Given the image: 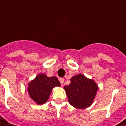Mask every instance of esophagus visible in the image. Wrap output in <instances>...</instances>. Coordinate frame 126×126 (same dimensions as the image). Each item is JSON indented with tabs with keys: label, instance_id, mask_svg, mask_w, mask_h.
Listing matches in <instances>:
<instances>
[{
	"label": "esophagus",
	"instance_id": "obj_1",
	"mask_svg": "<svg viewBox=\"0 0 126 126\" xmlns=\"http://www.w3.org/2000/svg\"><path fill=\"white\" fill-rule=\"evenodd\" d=\"M59 80H60V83L62 84V85L64 83V79H63V78H60V79H59Z\"/></svg>",
	"mask_w": 126,
	"mask_h": 126
}]
</instances>
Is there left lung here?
Instances as JSON below:
<instances>
[{
	"label": "left lung",
	"mask_w": 126,
	"mask_h": 126,
	"mask_svg": "<svg viewBox=\"0 0 126 126\" xmlns=\"http://www.w3.org/2000/svg\"><path fill=\"white\" fill-rule=\"evenodd\" d=\"M70 80V84L64 88L69 102L77 109L88 107L93 103L98 90L97 83L80 74L73 76Z\"/></svg>",
	"instance_id": "left-lung-1"
}]
</instances>
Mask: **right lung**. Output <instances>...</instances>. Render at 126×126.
Instances as JSON below:
<instances>
[{"mask_svg":"<svg viewBox=\"0 0 126 126\" xmlns=\"http://www.w3.org/2000/svg\"><path fill=\"white\" fill-rule=\"evenodd\" d=\"M28 85L29 97L38 104H43L48 100L52 88L60 86V83L55 76L48 77L40 74Z\"/></svg>","mask_w":126,"mask_h":126,"instance_id":"right-lung-1","label":"right lung"}]
</instances>
